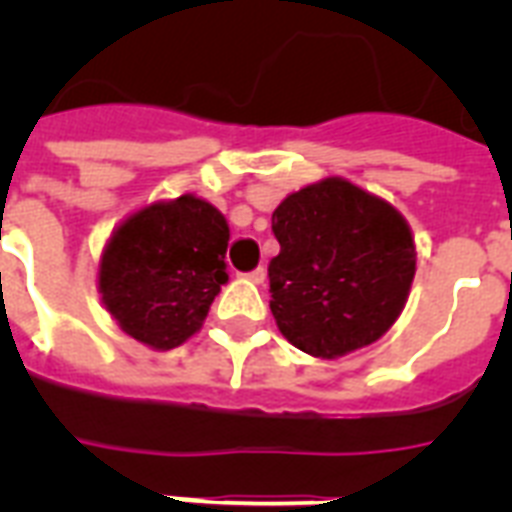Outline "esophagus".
<instances>
[{"mask_svg": "<svg viewBox=\"0 0 512 512\" xmlns=\"http://www.w3.org/2000/svg\"><path fill=\"white\" fill-rule=\"evenodd\" d=\"M265 276H268V273H265L263 265H260V268H255V271H249V273H247V279H249V281H255V284H263Z\"/></svg>", "mask_w": 512, "mask_h": 512, "instance_id": "obj_1", "label": "esophagus"}]
</instances>
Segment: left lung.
Here are the masks:
<instances>
[{
    "mask_svg": "<svg viewBox=\"0 0 512 512\" xmlns=\"http://www.w3.org/2000/svg\"><path fill=\"white\" fill-rule=\"evenodd\" d=\"M273 236L281 252L268 265L271 313L295 348L340 358L396 324L417 252L393 204L345 177H324L281 201Z\"/></svg>",
    "mask_w": 512,
    "mask_h": 512,
    "instance_id": "1",
    "label": "left lung"
}]
</instances>
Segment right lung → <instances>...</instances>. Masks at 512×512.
Segmentation results:
<instances>
[{
	"label": "right lung",
	"mask_w": 512,
	"mask_h": 512,
	"mask_svg": "<svg viewBox=\"0 0 512 512\" xmlns=\"http://www.w3.org/2000/svg\"><path fill=\"white\" fill-rule=\"evenodd\" d=\"M228 223L209 201L183 193L132 212L108 239L98 292L124 335L154 350L193 337L228 281Z\"/></svg>",
	"instance_id": "obj_1"
}]
</instances>
